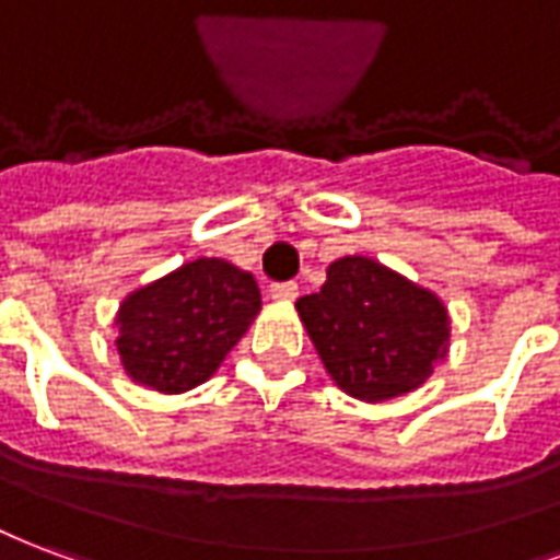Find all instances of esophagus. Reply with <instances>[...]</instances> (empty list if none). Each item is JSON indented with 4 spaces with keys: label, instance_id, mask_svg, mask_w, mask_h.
I'll use <instances>...</instances> for the list:
<instances>
[{
    "label": "esophagus",
    "instance_id": "esophagus-1",
    "mask_svg": "<svg viewBox=\"0 0 560 560\" xmlns=\"http://www.w3.org/2000/svg\"><path fill=\"white\" fill-rule=\"evenodd\" d=\"M268 295L275 301H295L298 298V283H271Z\"/></svg>",
    "mask_w": 560,
    "mask_h": 560
}]
</instances>
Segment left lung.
<instances>
[{
  "label": "left lung",
  "instance_id": "1",
  "mask_svg": "<svg viewBox=\"0 0 560 560\" xmlns=\"http://www.w3.org/2000/svg\"><path fill=\"white\" fill-rule=\"evenodd\" d=\"M295 310L334 385L361 402L406 397L447 358L442 298L370 256L330 262L319 292Z\"/></svg>",
  "mask_w": 560,
  "mask_h": 560
}]
</instances>
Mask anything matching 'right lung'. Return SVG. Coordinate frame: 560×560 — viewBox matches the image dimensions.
<instances>
[{
    "mask_svg": "<svg viewBox=\"0 0 560 560\" xmlns=\"http://www.w3.org/2000/svg\"><path fill=\"white\" fill-rule=\"evenodd\" d=\"M259 310L262 295L250 271L199 256L118 304L121 370L142 387L185 394L218 373Z\"/></svg>",
    "mask_w": 560,
    "mask_h": 560,
    "instance_id": "1",
    "label": "right lung"
}]
</instances>
